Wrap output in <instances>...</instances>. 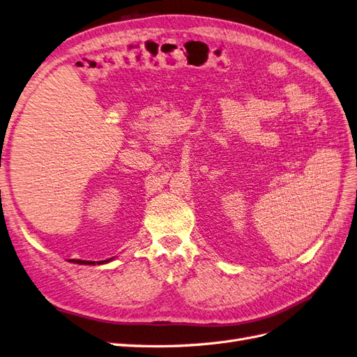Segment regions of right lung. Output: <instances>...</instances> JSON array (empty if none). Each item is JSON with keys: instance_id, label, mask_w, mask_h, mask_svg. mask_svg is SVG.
I'll use <instances>...</instances> for the list:
<instances>
[{"instance_id": "1", "label": "right lung", "mask_w": 357, "mask_h": 357, "mask_svg": "<svg viewBox=\"0 0 357 357\" xmlns=\"http://www.w3.org/2000/svg\"><path fill=\"white\" fill-rule=\"evenodd\" d=\"M110 260V259H109ZM109 260H103V261H100V263H106V261H109ZM71 261H75V263H79V264H96V261H88V260H71ZM98 263V261H97ZM98 263V264H100Z\"/></svg>"}]
</instances>
